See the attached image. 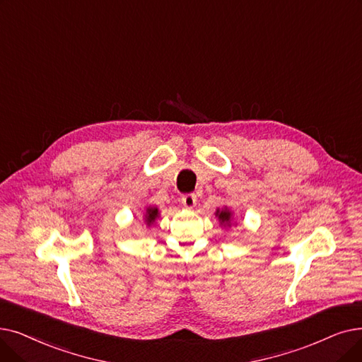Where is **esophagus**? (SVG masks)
Here are the masks:
<instances>
[{"instance_id":"obj_1","label":"esophagus","mask_w":362,"mask_h":362,"mask_svg":"<svg viewBox=\"0 0 362 362\" xmlns=\"http://www.w3.org/2000/svg\"><path fill=\"white\" fill-rule=\"evenodd\" d=\"M182 204L185 209H194L197 206V197L194 194H187V195H183L182 197Z\"/></svg>"}]
</instances>
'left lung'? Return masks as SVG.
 I'll return each instance as SVG.
<instances>
[{
	"label": "left lung",
	"instance_id": "left-lung-1",
	"mask_svg": "<svg viewBox=\"0 0 362 362\" xmlns=\"http://www.w3.org/2000/svg\"><path fill=\"white\" fill-rule=\"evenodd\" d=\"M214 214L218 220V223L223 228H230L232 225H237V223H233V211L226 206L223 209H217Z\"/></svg>",
	"mask_w": 362,
	"mask_h": 362
}]
</instances>
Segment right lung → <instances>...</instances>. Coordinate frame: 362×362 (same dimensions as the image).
I'll use <instances>...</instances> for the list:
<instances>
[{"mask_svg": "<svg viewBox=\"0 0 362 362\" xmlns=\"http://www.w3.org/2000/svg\"><path fill=\"white\" fill-rule=\"evenodd\" d=\"M160 217V210L158 207H152V206H148L145 213H144V222L146 226H152L155 223V220Z\"/></svg>", "mask_w": 362, "mask_h": 362, "instance_id": "obj_1", "label": "right lung"}]
</instances>
